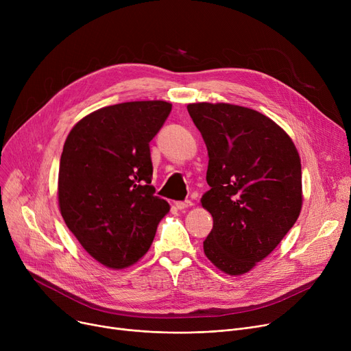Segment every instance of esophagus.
Listing matches in <instances>:
<instances>
[{
	"instance_id": "obj_1",
	"label": "esophagus",
	"mask_w": 351,
	"mask_h": 351,
	"mask_svg": "<svg viewBox=\"0 0 351 351\" xmlns=\"http://www.w3.org/2000/svg\"><path fill=\"white\" fill-rule=\"evenodd\" d=\"M193 204H192V202L191 200H180V202H176V204H175V206L178 208V209H186V208H191Z\"/></svg>"
}]
</instances>
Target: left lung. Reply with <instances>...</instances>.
Segmentation results:
<instances>
[{"label": "left lung", "mask_w": 351, "mask_h": 351, "mask_svg": "<svg viewBox=\"0 0 351 351\" xmlns=\"http://www.w3.org/2000/svg\"><path fill=\"white\" fill-rule=\"evenodd\" d=\"M208 147L202 197L213 217L204 242L208 259L236 276L278 246L302 210V165L283 129L257 110L230 104H189Z\"/></svg>", "instance_id": "obj_1"}]
</instances>
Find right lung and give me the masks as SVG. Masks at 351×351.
I'll return each instance as SVG.
<instances>
[{
  "label": "right lung",
  "instance_id": "1",
  "mask_svg": "<svg viewBox=\"0 0 351 351\" xmlns=\"http://www.w3.org/2000/svg\"><path fill=\"white\" fill-rule=\"evenodd\" d=\"M171 110L165 101L105 106L82 118L65 141L60 210L82 247L106 267L138 262L169 212L168 202L151 186L149 142Z\"/></svg>",
  "mask_w": 351,
  "mask_h": 351
}]
</instances>
